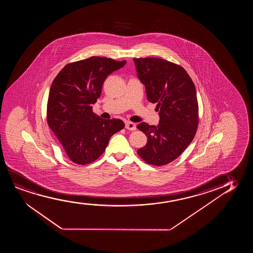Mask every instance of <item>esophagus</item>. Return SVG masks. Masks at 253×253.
<instances>
[{
    "label": "esophagus",
    "instance_id": "34e87169",
    "mask_svg": "<svg viewBox=\"0 0 253 253\" xmlns=\"http://www.w3.org/2000/svg\"><path fill=\"white\" fill-rule=\"evenodd\" d=\"M125 128L128 129V130H135V125L134 123H132V122H126L125 123Z\"/></svg>",
    "mask_w": 253,
    "mask_h": 253
}]
</instances>
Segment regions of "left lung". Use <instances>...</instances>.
I'll list each match as a JSON object with an SVG mask.
<instances>
[{
    "label": "left lung",
    "mask_w": 253,
    "mask_h": 253,
    "mask_svg": "<svg viewBox=\"0 0 253 253\" xmlns=\"http://www.w3.org/2000/svg\"><path fill=\"white\" fill-rule=\"evenodd\" d=\"M147 98L159 111L157 126L141 123L148 138L137 150L144 162L163 166L181 155L193 141L199 125V106L193 80L182 66L159 58H134Z\"/></svg>",
    "instance_id": "8db88e82"
}]
</instances>
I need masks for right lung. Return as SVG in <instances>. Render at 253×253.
Instances as JSON below:
<instances>
[{"mask_svg": "<svg viewBox=\"0 0 253 253\" xmlns=\"http://www.w3.org/2000/svg\"><path fill=\"white\" fill-rule=\"evenodd\" d=\"M126 60L92 56L64 66L49 91L48 126L73 163H92L104 152L110 138L125 128L120 119H102L92 111L109 74Z\"/></svg>", "mask_w": 253, "mask_h": 253, "instance_id": "1", "label": "right lung"}]
</instances>
